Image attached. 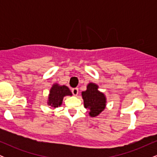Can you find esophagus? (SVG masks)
Listing matches in <instances>:
<instances>
[{"mask_svg":"<svg viewBox=\"0 0 157 157\" xmlns=\"http://www.w3.org/2000/svg\"><path fill=\"white\" fill-rule=\"evenodd\" d=\"M71 92H72L74 96H77L79 93V90L77 88H75V89H72V90H71Z\"/></svg>","mask_w":157,"mask_h":157,"instance_id":"1","label":"esophagus"}]
</instances>
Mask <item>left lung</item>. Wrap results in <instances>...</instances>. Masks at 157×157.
<instances>
[{"mask_svg": "<svg viewBox=\"0 0 157 157\" xmlns=\"http://www.w3.org/2000/svg\"><path fill=\"white\" fill-rule=\"evenodd\" d=\"M84 107L89 110L91 117L99 116L106 107L107 99L105 94L99 91V86L94 82H89L86 86V90L82 91Z\"/></svg>", "mask_w": 157, "mask_h": 157, "instance_id": "8db88e82", "label": "left lung"}]
</instances>
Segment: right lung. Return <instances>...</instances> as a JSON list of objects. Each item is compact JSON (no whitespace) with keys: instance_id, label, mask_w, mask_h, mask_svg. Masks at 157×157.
I'll return each mask as SVG.
<instances>
[{"instance_id":"add662e5","label":"right lung","mask_w":157,"mask_h":157,"mask_svg":"<svg viewBox=\"0 0 157 157\" xmlns=\"http://www.w3.org/2000/svg\"><path fill=\"white\" fill-rule=\"evenodd\" d=\"M66 96H72V93L68 87L65 85L61 86L55 82L52 85L49 90L47 100L48 105L50 106V109H52L60 107L62 105L64 97Z\"/></svg>"}]
</instances>
